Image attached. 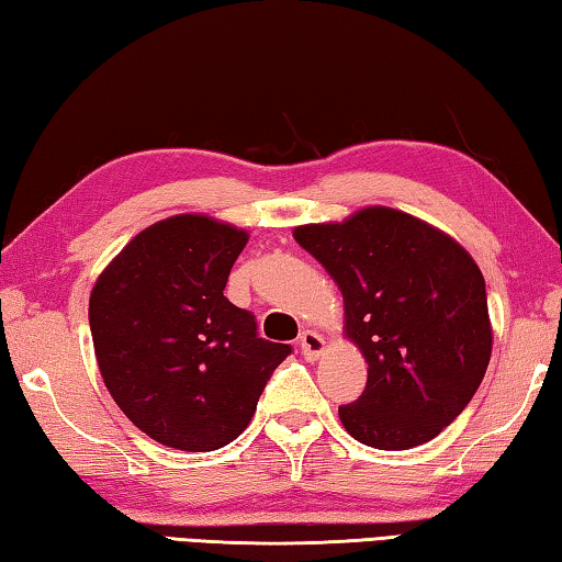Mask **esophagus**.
Returning a JSON list of instances; mask_svg holds the SVG:
<instances>
[{"label":"esophagus","instance_id":"obj_1","mask_svg":"<svg viewBox=\"0 0 562 562\" xmlns=\"http://www.w3.org/2000/svg\"><path fill=\"white\" fill-rule=\"evenodd\" d=\"M326 351V338L316 334V330H303L301 334V353L308 358V361H316L321 353Z\"/></svg>","mask_w":562,"mask_h":562}]
</instances>
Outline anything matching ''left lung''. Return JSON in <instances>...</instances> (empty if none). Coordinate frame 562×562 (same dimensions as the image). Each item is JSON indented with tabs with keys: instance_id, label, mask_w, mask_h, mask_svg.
<instances>
[{
	"instance_id": "8db88e82",
	"label": "left lung",
	"mask_w": 562,
	"mask_h": 562,
	"mask_svg": "<svg viewBox=\"0 0 562 562\" xmlns=\"http://www.w3.org/2000/svg\"><path fill=\"white\" fill-rule=\"evenodd\" d=\"M344 296V336L368 363L356 403L338 408L356 440L408 450L453 423L493 351L485 279L473 256L406 211L366 206L293 228Z\"/></svg>"
}]
</instances>
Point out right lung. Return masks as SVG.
Instances as JSON below:
<instances>
[{"instance_id":"right-lung-1","label":"right lung","mask_w":562,"mask_h":562,"mask_svg":"<svg viewBox=\"0 0 562 562\" xmlns=\"http://www.w3.org/2000/svg\"><path fill=\"white\" fill-rule=\"evenodd\" d=\"M248 232L177 214L136 234L89 296L99 373L124 416L156 443L206 453L244 434L269 375L291 353L256 336L224 296Z\"/></svg>"}]
</instances>
